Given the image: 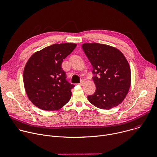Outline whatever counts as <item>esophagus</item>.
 I'll use <instances>...</instances> for the list:
<instances>
[{
    "instance_id": "34e87169",
    "label": "esophagus",
    "mask_w": 157,
    "mask_h": 157,
    "mask_svg": "<svg viewBox=\"0 0 157 157\" xmlns=\"http://www.w3.org/2000/svg\"><path fill=\"white\" fill-rule=\"evenodd\" d=\"M78 84H79V86H83V85L84 84V80H82V81H81V82H80V83H79Z\"/></svg>"
}]
</instances>
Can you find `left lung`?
Segmentation results:
<instances>
[{
	"instance_id": "left-lung-1",
	"label": "left lung",
	"mask_w": 157,
	"mask_h": 157,
	"mask_svg": "<svg viewBox=\"0 0 157 157\" xmlns=\"http://www.w3.org/2000/svg\"><path fill=\"white\" fill-rule=\"evenodd\" d=\"M84 52L93 67V78L96 89L87 96L97 107L110 109L126 97L131 83L130 66L122 53L109 45L98 43H84Z\"/></svg>"
}]
</instances>
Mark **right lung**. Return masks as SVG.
Masks as SVG:
<instances>
[{
	"instance_id": "right-lung-1",
	"label": "right lung",
	"mask_w": 157,
	"mask_h": 157,
	"mask_svg": "<svg viewBox=\"0 0 157 157\" xmlns=\"http://www.w3.org/2000/svg\"><path fill=\"white\" fill-rule=\"evenodd\" d=\"M72 43L53 44L35 53L24 71V83L30 101L44 110H56L68 102L75 85L66 79L64 58L76 47Z\"/></svg>"
}]
</instances>
